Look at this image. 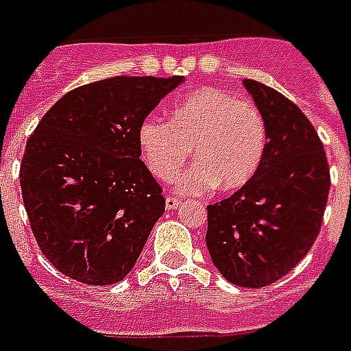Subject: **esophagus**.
Returning a JSON list of instances; mask_svg holds the SVG:
<instances>
[{"label": "esophagus", "mask_w": 351, "mask_h": 351, "mask_svg": "<svg viewBox=\"0 0 351 351\" xmlns=\"http://www.w3.org/2000/svg\"><path fill=\"white\" fill-rule=\"evenodd\" d=\"M180 206V201L176 199V197H171L167 195V199H165V208L167 210H176Z\"/></svg>", "instance_id": "obj_1"}]
</instances>
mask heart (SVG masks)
<instances>
[{
  "mask_svg": "<svg viewBox=\"0 0 351 351\" xmlns=\"http://www.w3.org/2000/svg\"><path fill=\"white\" fill-rule=\"evenodd\" d=\"M266 139V123L255 104L214 87L184 96L171 121L149 115L137 134L143 160L162 180H173L193 149L197 162L176 180L182 195L245 186L261 167Z\"/></svg>",
  "mask_w": 351,
  "mask_h": 351,
  "instance_id": "heart-1",
  "label": "heart"
}]
</instances>
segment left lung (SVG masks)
Segmentation results:
<instances>
[{
	"label": "left lung",
	"instance_id": "obj_1",
	"mask_svg": "<svg viewBox=\"0 0 351 351\" xmlns=\"http://www.w3.org/2000/svg\"><path fill=\"white\" fill-rule=\"evenodd\" d=\"M241 83L264 117L268 143L255 176L208 204L206 247L228 282L262 288L313 247L331 184L324 145L303 111L264 83Z\"/></svg>",
	"mask_w": 351,
	"mask_h": 351
}]
</instances>
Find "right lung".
<instances>
[{
  "mask_svg": "<svg viewBox=\"0 0 351 351\" xmlns=\"http://www.w3.org/2000/svg\"><path fill=\"white\" fill-rule=\"evenodd\" d=\"M182 76H117L57 100L25 145L23 206L44 256L74 281L115 285L165 212L139 126Z\"/></svg>",
  "mask_w": 351,
  "mask_h": 351,
  "instance_id": "obj_1",
  "label": "right lung"
}]
</instances>
